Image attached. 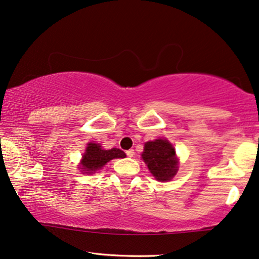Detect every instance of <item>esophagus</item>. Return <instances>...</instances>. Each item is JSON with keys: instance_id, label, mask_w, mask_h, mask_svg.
<instances>
[{"instance_id": "esophagus-1", "label": "esophagus", "mask_w": 259, "mask_h": 259, "mask_svg": "<svg viewBox=\"0 0 259 259\" xmlns=\"http://www.w3.org/2000/svg\"><path fill=\"white\" fill-rule=\"evenodd\" d=\"M126 154H127V157H130V158H132L133 155H134V150H128L126 152Z\"/></svg>"}]
</instances>
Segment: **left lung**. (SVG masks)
I'll return each mask as SVG.
<instances>
[{"instance_id": "8db88e82", "label": "left lung", "mask_w": 259, "mask_h": 259, "mask_svg": "<svg viewBox=\"0 0 259 259\" xmlns=\"http://www.w3.org/2000/svg\"><path fill=\"white\" fill-rule=\"evenodd\" d=\"M141 158L158 182H169L178 172L179 160L167 139L147 141Z\"/></svg>"}]
</instances>
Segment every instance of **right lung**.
Segmentation results:
<instances>
[{"mask_svg": "<svg viewBox=\"0 0 259 259\" xmlns=\"http://www.w3.org/2000/svg\"><path fill=\"white\" fill-rule=\"evenodd\" d=\"M125 152L119 148H111V150H104L100 144L88 143L86 152L81 159V171L83 173H95V171L104 167L108 161L116 158H125Z\"/></svg>", "mask_w": 259, "mask_h": 259, "instance_id": "add662e5", "label": "right lung"}]
</instances>
